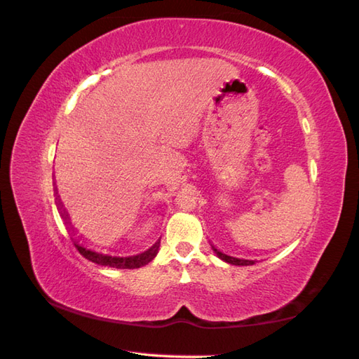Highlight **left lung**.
Returning a JSON list of instances; mask_svg holds the SVG:
<instances>
[{
  "mask_svg": "<svg viewBox=\"0 0 359 359\" xmlns=\"http://www.w3.org/2000/svg\"><path fill=\"white\" fill-rule=\"evenodd\" d=\"M212 249H214V252L217 253V256L219 259H223L224 262H227V264H232V265H253L256 261H249V259H238V258H233V256H229V255H226V253H222L219 250H217L215 247L212 245Z\"/></svg>",
  "mask_w": 359,
  "mask_h": 359,
  "instance_id": "obj_1",
  "label": "left lung"
}]
</instances>
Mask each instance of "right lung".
I'll use <instances>...</instances> for the list:
<instances>
[{
    "label": "right lung",
    "mask_w": 359,
    "mask_h": 359,
    "mask_svg": "<svg viewBox=\"0 0 359 359\" xmlns=\"http://www.w3.org/2000/svg\"><path fill=\"white\" fill-rule=\"evenodd\" d=\"M57 194V192H56ZM57 198V206L59 209H62V205ZM63 219H68V215L65 212H60ZM159 244L161 241L156 243L153 247H150L149 250H145L144 253L140 255H135V256H110V255H103V253H97V252H92L90 249H86V247L80 245L79 241H74V245L77 247L79 253L83 256V258L95 262L98 265H106V267H114V269H140L144 267L145 264H149L150 261L154 259V256L158 255L159 250Z\"/></svg>",
    "instance_id": "add662e5"
}]
</instances>
